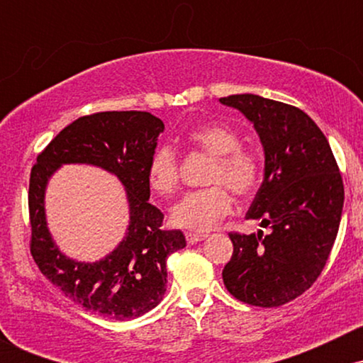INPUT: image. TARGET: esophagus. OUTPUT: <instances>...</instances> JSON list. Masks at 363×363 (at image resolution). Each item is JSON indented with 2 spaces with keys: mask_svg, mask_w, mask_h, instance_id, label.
Segmentation results:
<instances>
[{
  "mask_svg": "<svg viewBox=\"0 0 363 363\" xmlns=\"http://www.w3.org/2000/svg\"><path fill=\"white\" fill-rule=\"evenodd\" d=\"M206 237H208L206 234H194V232H187L186 240L189 244H196V242H199V240H205Z\"/></svg>",
  "mask_w": 363,
  "mask_h": 363,
  "instance_id": "esophagus-1",
  "label": "esophagus"
}]
</instances>
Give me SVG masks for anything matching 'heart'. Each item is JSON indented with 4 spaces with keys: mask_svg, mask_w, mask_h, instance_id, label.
<instances>
[{
    "mask_svg": "<svg viewBox=\"0 0 363 363\" xmlns=\"http://www.w3.org/2000/svg\"><path fill=\"white\" fill-rule=\"evenodd\" d=\"M193 147L215 157L210 172L211 187L189 191L177 199L170 210V220L189 232H208L232 211V196L227 184L239 196H247L259 182V162L252 153L240 148L242 141L232 128L206 124L187 136ZM148 184L158 194H170L179 182V158L172 148L162 145L152 153L147 169Z\"/></svg>",
    "mask_w": 363,
    "mask_h": 363,
    "instance_id": "obj_1",
    "label": "heart"
}]
</instances>
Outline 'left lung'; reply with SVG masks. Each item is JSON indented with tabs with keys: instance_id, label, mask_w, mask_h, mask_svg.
<instances>
[{
	"instance_id": "left-lung-1",
	"label": "left lung",
	"mask_w": 363,
	"mask_h": 363,
	"mask_svg": "<svg viewBox=\"0 0 363 363\" xmlns=\"http://www.w3.org/2000/svg\"><path fill=\"white\" fill-rule=\"evenodd\" d=\"M220 104L242 112L261 140L264 179L245 218L269 228L266 235L228 234L234 254L223 283L249 306H283L326 266L343 211V179L326 136L303 111L252 94Z\"/></svg>"
}]
</instances>
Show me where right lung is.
I'll list each match as a JSON object with an SVG mask.
<instances>
[{"mask_svg": "<svg viewBox=\"0 0 363 363\" xmlns=\"http://www.w3.org/2000/svg\"><path fill=\"white\" fill-rule=\"evenodd\" d=\"M164 123L150 112H97L73 121L37 157L28 184L30 252L52 285L86 311L116 320L147 314L164 298L167 257L186 247L181 230H164V215L150 205L148 162ZM65 163H86L114 173L127 189L130 225L114 252L101 262L65 257L45 220V187Z\"/></svg>", "mask_w": 363, "mask_h": 363, "instance_id": "obj_1", "label": "right lung"}]
</instances>
